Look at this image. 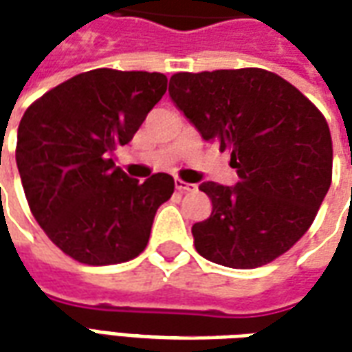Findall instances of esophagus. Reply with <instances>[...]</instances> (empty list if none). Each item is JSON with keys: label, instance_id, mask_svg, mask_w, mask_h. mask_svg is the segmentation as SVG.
Instances as JSON below:
<instances>
[{"label": "esophagus", "instance_id": "1", "mask_svg": "<svg viewBox=\"0 0 352 352\" xmlns=\"http://www.w3.org/2000/svg\"><path fill=\"white\" fill-rule=\"evenodd\" d=\"M175 188L179 192H183V194H186V192H194V190H196V184L184 183V181H181V179H175Z\"/></svg>", "mask_w": 352, "mask_h": 352}]
</instances>
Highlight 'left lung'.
<instances>
[{"label": "left lung", "instance_id": "1", "mask_svg": "<svg viewBox=\"0 0 352 352\" xmlns=\"http://www.w3.org/2000/svg\"><path fill=\"white\" fill-rule=\"evenodd\" d=\"M169 98L207 143L228 148L239 177L234 188L199 184L213 211L192 226L196 251L236 270L279 258L309 230L332 183L324 115L260 67L175 73Z\"/></svg>", "mask_w": 352, "mask_h": 352}]
</instances>
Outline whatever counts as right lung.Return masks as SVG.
Instances as JSON below:
<instances>
[{"label": "right lung", "mask_w": 352, "mask_h": 352, "mask_svg": "<svg viewBox=\"0 0 352 352\" xmlns=\"http://www.w3.org/2000/svg\"><path fill=\"white\" fill-rule=\"evenodd\" d=\"M166 88L164 73L101 67L43 94L20 120L16 166L30 211L50 241L80 264L139 256L158 207L173 194L168 173L139 183L111 158Z\"/></svg>", "instance_id": "1"}]
</instances>
